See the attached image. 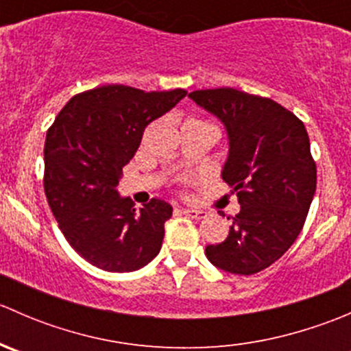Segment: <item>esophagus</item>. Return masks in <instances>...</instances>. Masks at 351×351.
I'll use <instances>...</instances> for the list:
<instances>
[{
	"label": "esophagus",
	"mask_w": 351,
	"mask_h": 351,
	"mask_svg": "<svg viewBox=\"0 0 351 351\" xmlns=\"http://www.w3.org/2000/svg\"><path fill=\"white\" fill-rule=\"evenodd\" d=\"M182 214H185L190 219H205L207 217V212L197 210V208H182Z\"/></svg>",
	"instance_id": "1"
}]
</instances>
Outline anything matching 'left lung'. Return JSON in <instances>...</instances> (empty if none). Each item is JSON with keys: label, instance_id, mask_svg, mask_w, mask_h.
<instances>
[{"label": "left lung", "instance_id": "8db88e82", "mask_svg": "<svg viewBox=\"0 0 351 351\" xmlns=\"http://www.w3.org/2000/svg\"><path fill=\"white\" fill-rule=\"evenodd\" d=\"M189 97L228 130L222 180L241 205L228 238L208 244L205 256L229 274H258L292 246L306 222L317 180L307 130L277 101L234 88Z\"/></svg>", "mask_w": 351, "mask_h": 351}]
</instances>
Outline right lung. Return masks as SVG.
<instances>
[{
  "label": "right lung",
  "instance_id": "right-lung-1",
  "mask_svg": "<svg viewBox=\"0 0 351 351\" xmlns=\"http://www.w3.org/2000/svg\"><path fill=\"white\" fill-rule=\"evenodd\" d=\"M185 95L182 88L146 93L107 84L71 98L49 127L45 197L67 243L93 267L139 270L161 250L171 205L151 198L136 208L117 185L144 129Z\"/></svg>",
  "mask_w": 351,
  "mask_h": 351
}]
</instances>
